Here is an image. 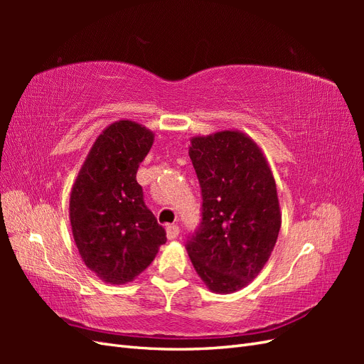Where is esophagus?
Segmentation results:
<instances>
[{
	"instance_id": "obj_1",
	"label": "esophagus",
	"mask_w": 364,
	"mask_h": 364,
	"mask_svg": "<svg viewBox=\"0 0 364 364\" xmlns=\"http://www.w3.org/2000/svg\"><path fill=\"white\" fill-rule=\"evenodd\" d=\"M179 235V226L178 225H168L167 226V238L174 240Z\"/></svg>"
}]
</instances>
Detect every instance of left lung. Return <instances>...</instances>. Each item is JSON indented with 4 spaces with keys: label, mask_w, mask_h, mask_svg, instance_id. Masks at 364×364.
I'll list each match as a JSON object with an SVG mask.
<instances>
[{
    "label": "left lung",
    "mask_w": 364,
    "mask_h": 364,
    "mask_svg": "<svg viewBox=\"0 0 364 364\" xmlns=\"http://www.w3.org/2000/svg\"><path fill=\"white\" fill-rule=\"evenodd\" d=\"M190 142L203 213L186 252L206 287L229 294L258 277L277 245V183L262 149L243 132L220 130Z\"/></svg>",
    "instance_id": "8db88e82"
}]
</instances>
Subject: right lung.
<instances>
[{
    "label": "right lung",
    "instance_id": "1",
    "mask_svg": "<svg viewBox=\"0 0 364 364\" xmlns=\"http://www.w3.org/2000/svg\"><path fill=\"white\" fill-rule=\"evenodd\" d=\"M155 134L118 119L94 141L70 197V223L85 266L106 284L132 282L167 241L136 182Z\"/></svg>",
    "mask_w": 364,
    "mask_h": 364
}]
</instances>
